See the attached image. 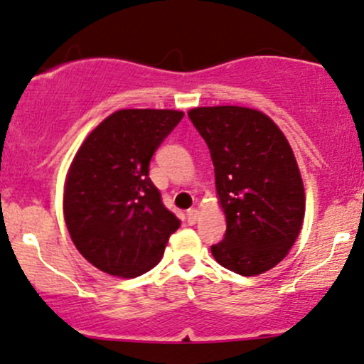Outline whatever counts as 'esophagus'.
Masks as SVG:
<instances>
[{
  "label": "esophagus",
  "mask_w": 364,
  "mask_h": 364,
  "mask_svg": "<svg viewBox=\"0 0 364 364\" xmlns=\"http://www.w3.org/2000/svg\"><path fill=\"white\" fill-rule=\"evenodd\" d=\"M198 216L199 211L196 210V208H191V210L187 211V223H189V225H194V223L198 222Z\"/></svg>",
  "instance_id": "1"
}]
</instances>
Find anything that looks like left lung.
I'll use <instances>...</instances> for the list:
<instances>
[{
	"label": "left lung",
	"instance_id": "8db88e82",
	"mask_svg": "<svg viewBox=\"0 0 364 364\" xmlns=\"http://www.w3.org/2000/svg\"><path fill=\"white\" fill-rule=\"evenodd\" d=\"M189 118L210 149L227 218L211 255L239 275L268 272L287 256L304 220L303 178L287 139L270 117L242 106H203Z\"/></svg>",
	"mask_w": 364,
	"mask_h": 364
}]
</instances>
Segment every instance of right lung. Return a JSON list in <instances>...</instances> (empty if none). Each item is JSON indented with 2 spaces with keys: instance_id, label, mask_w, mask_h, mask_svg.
Listing matches in <instances>:
<instances>
[{
  "instance_id": "add662e5",
  "label": "right lung",
  "mask_w": 364,
  "mask_h": 364,
  "mask_svg": "<svg viewBox=\"0 0 364 364\" xmlns=\"http://www.w3.org/2000/svg\"><path fill=\"white\" fill-rule=\"evenodd\" d=\"M182 117L177 109H118L77 151L65 182V223L101 272L124 279L149 272L181 227L151 182L149 161Z\"/></svg>"
}]
</instances>
